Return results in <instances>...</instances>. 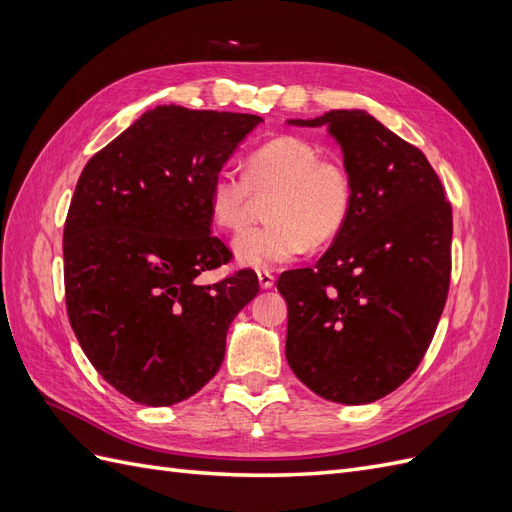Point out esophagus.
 Returning <instances> with one entry per match:
<instances>
[{
  "mask_svg": "<svg viewBox=\"0 0 512 512\" xmlns=\"http://www.w3.org/2000/svg\"><path fill=\"white\" fill-rule=\"evenodd\" d=\"M258 284H260V288H262V290L273 288V284H275V275H273L271 271H258Z\"/></svg>",
  "mask_w": 512,
  "mask_h": 512,
  "instance_id": "esophagus-1",
  "label": "esophagus"
}]
</instances>
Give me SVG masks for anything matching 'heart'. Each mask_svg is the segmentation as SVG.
Here are the masks:
<instances>
[{
	"label": "heart",
	"instance_id": "1",
	"mask_svg": "<svg viewBox=\"0 0 512 512\" xmlns=\"http://www.w3.org/2000/svg\"><path fill=\"white\" fill-rule=\"evenodd\" d=\"M265 198L269 224L232 243L239 265L260 271L299 258L309 243L333 241L350 218L352 183L342 164L322 158L318 145L282 134L247 156L243 175L224 168L213 177L211 218L220 228L239 232L250 222L256 200Z\"/></svg>",
	"mask_w": 512,
	"mask_h": 512
}]
</instances>
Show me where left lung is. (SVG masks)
<instances>
[{
    "instance_id": "1",
    "label": "left lung",
    "mask_w": 512,
    "mask_h": 512,
    "mask_svg": "<svg viewBox=\"0 0 512 512\" xmlns=\"http://www.w3.org/2000/svg\"><path fill=\"white\" fill-rule=\"evenodd\" d=\"M290 126H327L352 183L348 224L314 269L280 275L286 359L335 404H371L404 384L436 333L451 282L453 211L421 149L365 111Z\"/></svg>"
}]
</instances>
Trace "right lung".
Masks as SVG:
<instances>
[{
  "mask_svg": "<svg viewBox=\"0 0 512 512\" xmlns=\"http://www.w3.org/2000/svg\"><path fill=\"white\" fill-rule=\"evenodd\" d=\"M262 117L156 106L91 158L64 226L72 331L98 374L143 406H173L218 374L230 322L258 294L211 237L209 188Z\"/></svg>",
  "mask_w": 512,
  "mask_h": 512,
  "instance_id": "right-lung-1",
  "label": "right lung"
}]
</instances>
